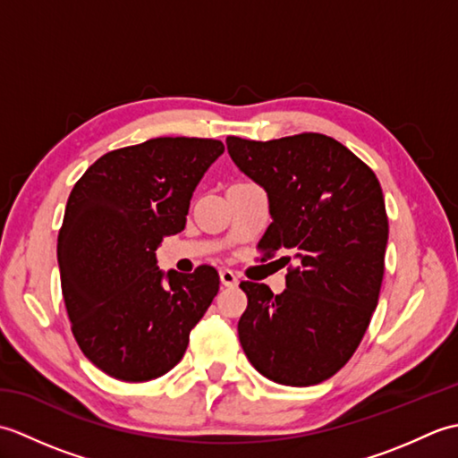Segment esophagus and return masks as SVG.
Here are the masks:
<instances>
[{
  "label": "esophagus",
  "instance_id": "esophagus-1",
  "mask_svg": "<svg viewBox=\"0 0 458 458\" xmlns=\"http://www.w3.org/2000/svg\"><path fill=\"white\" fill-rule=\"evenodd\" d=\"M220 284L224 287H236L238 285V276L230 269H220Z\"/></svg>",
  "mask_w": 458,
  "mask_h": 458
}]
</instances>
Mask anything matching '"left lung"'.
I'll return each mask as SVG.
<instances>
[{
  "instance_id": "left-lung-1",
  "label": "left lung",
  "mask_w": 458,
  "mask_h": 458,
  "mask_svg": "<svg viewBox=\"0 0 458 458\" xmlns=\"http://www.w3.org/2000/svg\"><path fill=\"white\" fill-rule=\"evenodd\" d=\"M236 167L267 192L271 222L259 250L299 261L285 291L242 281L248 307L238 336L259 374L284 386H315L354 354L384 277L387 216L374 171L323 133L271 141L230 135ZM289 259V258H281Z\"/></svg>"
}]
</instances>
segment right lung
I'll use <instances>...</instances> for the list:
<instances>
[{"mask_svg": "<svg viewBox=\"0 0 458 458\" xmlns=\"http://www.w3.org/2000/svg\"><path fill=\"white\" fill-rule=\"evenodd\" d=\"M222 141L155 138L102 155L68 197L58 269L84 356L122 382H148L181 362L218 293L216 269L157 267L155 250L184 230L189 204Z\"/></svg>", "mask_w": 458, "mask_h": 458, "instance_id": "1", "label": "right lung"}]
</instances>
